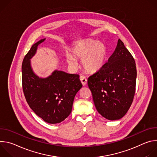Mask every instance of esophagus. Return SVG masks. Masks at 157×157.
Segmentation results:
<instances>
[{
    "label": "esophagus",
    "mask_w": 157,
    "mask_h": 157,
    "mask_svg": "<svg viewBox=\"0 0 157 157\" xmlns=\"http://www.w3.org/2000/svg\"><path fill=\"white\" fill-rule=\"evenodd\" d=\"M80 80L83 86H85L87 84V79L84 76H81L80 77Z\"/></svg>",
    "instance_id": "esophagus-1"
}]
</instances>
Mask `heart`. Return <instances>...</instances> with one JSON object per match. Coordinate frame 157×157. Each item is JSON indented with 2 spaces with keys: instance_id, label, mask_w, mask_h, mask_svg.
I'll return each mask as SVG.
<instances>
[{
  "instance_id": "1",
  "label": "heart",
  "mask_w": 157,
  "mask_h": 157,
  "mask_svg": "<svg viewBox=\"0 0 157 157\" xmlns=\"http://www.w3.org/2000/svg\"><path fill=\"white\" fill-rule=\"evenodd\" d=\"M71 55H67L66 61L72 67L76 64L75 58L81 59L83 69L90 73L99 71L105 64L106 47L101 41L86 39L78 42L71 50Z\"/></svg>"
}]
</instances>
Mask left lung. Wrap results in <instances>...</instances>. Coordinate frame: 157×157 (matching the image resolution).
<instances>
[{
    "label": "left lung",
    "mask_w": 157,
    "mask_h": 157,
    "mask_svg": "<svg viewBox=\"0 0 157 157\" xmlns=\"http://www.w3.org/2000/svg\"><path fill=\"white\" fill-rule=\"evenodd\" d=\"M136 78L135 60L119 39L107 62L87 79L95 107L102 117L114 121L125 115L135 95Z\"/></svg>",
    "instance_id": "8db88e82"
}]
</instances>
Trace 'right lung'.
Here are the masks:
<instances>
[{"instance_id": "right-lung-1", "label": "right lung", "mask_w": 157, "mask_h": 157, "mask_svg": "<svg viewBox=\"0 0 157 157\" xmlns=\"http://www.w3.org/2000/svg\"><path fill=\"white\" fill-rule=\"evenodd\" d=\"M44 40L45 38L33 44L24 58L22 88L34 113L47 123L57 124L71 114L75 97L82 85L78 75L55 70L50 76L41 78L33 73L30 59Z\"/></svg>"}]
</instances>
